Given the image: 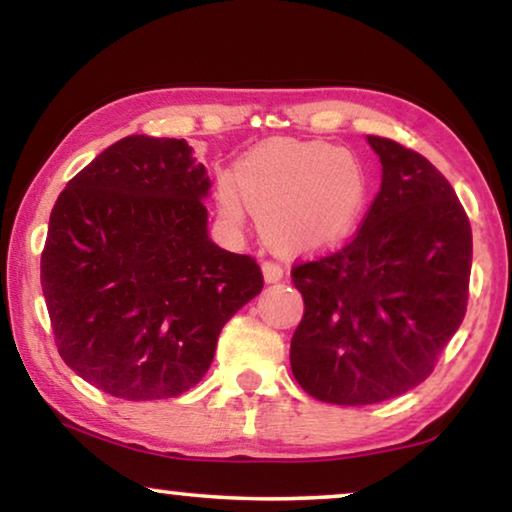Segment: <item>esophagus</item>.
<instances>
[{"mask_svg":"<svg viewBox=\"0 0 512 512\" xmlns=\"http://www.w3.org/2000/svg\"><path fill=\"white\" fill-rule=\"evenodd\" d=\"M284 275H286V270L279 263H275V261H265L263 263V277H265V282H268V284L279 282V279H284Z\"/></svg>","mask_w":512,"mask_h":512,"instance_id":"obj_1","label":"esophagus"}]
</instances>
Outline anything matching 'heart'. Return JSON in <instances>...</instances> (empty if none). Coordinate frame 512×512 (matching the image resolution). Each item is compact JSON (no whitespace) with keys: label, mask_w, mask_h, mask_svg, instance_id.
Here are the masks:
<instances>
[{"label":"heart","mask_w":512,"mask_h":512,"mask_svg":"<svg viewBox=\"0 0 512 512\" xmlns=\"http://www.w3.org/2000/svg\"><path fill=\"white\" fill-rule=\"evenodd\" d=\"M244 200L263 233L284 247H328L347 240L368 205V179L359 160L326 142L275 139L221 174L216 205L230 226L244 221Z\"/></svg>","instance_id":"obj_1"}]
</instances>
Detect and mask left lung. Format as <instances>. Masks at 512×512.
I'll return each instance as SVG.
<instances>
[{"mask_svg":"<svg viewBox=\"0 0 512 512\" xmlns=\"http://www.w3.org/2000/svg\"><path fill=\"white\" fill-rule=\"evenodd\" d=\"M366 139L382 186L359 233L291 270L305 300L293 377L335 405L382 403L422 384L468 303L473 235L450 181L419 153Z\"/></svg>","mask_w":512,"mask_h":512,"instance_id":"left-lung-1","label":"left lung"}]
</instances>
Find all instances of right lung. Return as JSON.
Instances as JSON below:
<instances>
[{
	"label": "right lung",
	"mask_w": 512,
	"mask_h": 512,
	"mask_svg": "<svg viewBox=\"0 0 512 512\" xmlns=\"http://www.w3.org/2000/svg\"><path fill=\"white\" fill-rule=\"evenodd\" d=\"M209 186L186 139L130 135L55 202L41 254L55 345L104 394L156 401L193 389L221 328L261 293L254 258L207 233Z\"/></svg>",
	"instance_id": "add662e5"
}]
</instances>
